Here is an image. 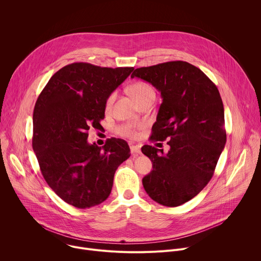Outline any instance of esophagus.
Instances as JSON below:
<instances>
[{"label": "esophagus", "instance_id": "obj_1", "mask_svg": "<svg viewBox=\"0 0 261 261\" xmlns=\"http://www.w3.org/2000/svg\"><path fill=\"white\" fill-rule=\"evenodd\" d=\"M130 150H131V153L133 154V155H137V154H140L141 153V151H140V147L138 146V145H134V144H131L130 145Z\"/></svg>", "mask_w": 261, "mask_h": 261}]
</instances>
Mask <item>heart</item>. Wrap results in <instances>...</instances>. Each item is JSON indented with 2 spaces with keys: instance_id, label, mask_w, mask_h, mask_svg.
<instances>
[{
  "instance_id": "1",
  "label": "heart",
  "mask_w": 261,
  "mask_h": 261,
  "mask_svg": "<svg viewBox=\"0 0 261 261\" xmlns=\"http://www.w3.org/2000/svg\"><path fill=\"white\" fill-rule=\"evenodd\" d=\"M130 93L137 103L143 101L147 97L155 95V91L153 90V88L144 82H136L134 85H132V87L130 88ZM115 99H116V93H113L108 97V99L106 101L107 107L113 105ZM139 128H141V125H134V124L126 123V124H123V125H120L119 127H117L116 130L122 136L135 137L137 135V129H139Z\"/></svg>"
}]
</instances>
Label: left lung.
<instances>
[{
    "instance_id": "8db88e82",
    "label": "left lung",
    "mask_w": 261,
    "mask_h": 261,
    "mask_svg": "<svg viewBox=\"0 0 261 261\" xmlns=\"http://www.w3.org/2000/svg\"><path fill=\"white\" fill-rule=\"evenodd\" d=\"M160 93L151 140L164 141L167 154L152 145L141 152L153 170L142 178L145 192L165 206H178L195 197L211 180L226 143L224 107L216 85L197 67L172 61L134 70Z\"/></svg>"
}]
</instances>
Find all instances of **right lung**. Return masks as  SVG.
Returning <instances> with one entry per match:
<instances>
[{
	"label": "right lung",
	"instance_id": "add662e5",
	"mask_svg": "<svg viewBox=\"0 0 261 261\" xmlns=\"http://www.w3.org/2000/svg\"><path fill=\"white\" fill-rule=\"evenodd\" d=\"M134 70L73 63L56 72L36 101L33 150L49 187L77 208L109 196L117 168L130 157L128 143L110 138L104 146L88 142L99 129L106 101Z\"/></svg>",
	"mask_w": 261,
	"mask_h": 261
}]
</instances>
